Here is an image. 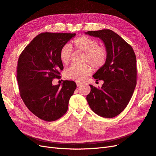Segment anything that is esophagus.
<instances>
[{
  "mask_svg": "<svg viewBox=\"0 0 156 156\" xmlns=\"http://www.w3.org/2000/svg\"><path fill=\"white\" fill-rule=\"evenodd\" d=\"M76 85H77V86L78 87H79V86H82V83H81V82H76Z\"/></svg>",
  "mask_w": 156,
  "mask_h": 156,
  "instance_id": "obj_1",
  "label": "esophagus"
}]
</instances>
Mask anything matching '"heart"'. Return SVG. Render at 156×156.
<instances>
[{
	"label": "heart",
	"instance_id": "heart-1",
	"mask_svg": "<svg viewBox=\"0 0 156 156\" xmlns=\"http://www.w3.org/2000/svg\"><path fill=\"white\" fill-rule=\"evenodd\" d=\"M72 46L76 50L83 51L82 61L90 63L93 68L100 69L106 63L107 50L104 46H99L97 40L86 35H81L73 40ZM72 52L73 48L69 44H65L61 48L59 58L63 65L69 63ZM88 63L71 65L65 71V77L77 82L83 81L92 73V69Z\"/></svg>",
	"mask_w": 156,
	"mask_h": 156
}]
</instances>
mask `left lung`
Instances as JSON below:
<instances>
[{"label":"left lung","mask_w":156,"mask_h":156,"mask_svg":"<svg viewBox=\"0 0 156 156\" xmlns=\"http://www.w3.org/2000/svg\"><path fill=\"white\" fill-rule=\"evenodd\" d=\"M86 34L101 38L107 50V59L93 76L103 80L101 89L92 85L86 97L91 109L104 118H114L126 108L136 85V59L130 44L110 29L87 31Z\"/></svg>","instance_id":"obj_1"}]
</instances>
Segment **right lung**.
Returning <instances> with one entry per match:
<instances>
[{
	"label": "right lung",
	"instance_id": "right-lung-1",
	"mask_svg": "<svg viewBox=\"0 0 156 156\" xmlns=\"http://www.w3.org/2000/svg\"><path fill=\"white\" fill-rule=\"evenodd\" d=\"M75 33H42L35 37L20 54L17 66L20 94L25 106L46 122L59 119L68 110L69 101L76 88L73 81L63 80L62 87L52 80L61 78L63 65L61 48Z\"/></svg>",
	"mask_w": 156,
	"mask_h": 156
}]
</instances>
